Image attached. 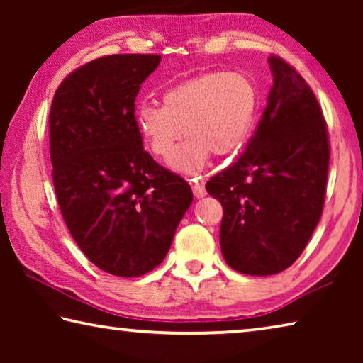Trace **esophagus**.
<instances>
[{
	"mask_svg": "<svg viewBox=\"0 0 363 363\" xmlns=\"http://www.w3.org/2000/svg\"><path fill=\"white\" fill-rule=\"evenodd\" d=\"M192 192L196 196V199H201V196L206 195V190H205V182L201 181H195L192 182Z\"/></svg>",
	"mask_w": 363,
	"mask_h": 363,
	"instance_id": "1",
	"label": "esophagus"
}]
</instances>
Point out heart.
Segmentation results:
<instances>
[{
	"label": "heart",
	"instance_id": "obj_1",
	"mask_svg": "<svg viewBox=\"0 0 363 363\" xmlns=\"http://www.w3.org/2000/svg\"><path fill=\"white\" fill-rule=\"evenodd\" d=\"M257 93L248 77L237 72H210L173 86L163 94V107L143 102L134 112V126L147 149L158 158L171 155L177 140L187 136L169 160V167L195 176L210 157L240 149L255 125Z\"/></svg>",
	"mask_w": 363,
	"mask_h": 363
}]
</instances>
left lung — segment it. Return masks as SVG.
<instances>
[{
  "label": "left lung",
  "mask_w": 363,
  "mask_h": 363,
  "mask_svg": "<svg viewBox=\"0 0 363 363\" xmlns=\"http://www.w3.org/2000/svg\"><path fill=\"white\" fill-rule=\"evenodd\" d=\"M274 84L247 152L206 182L223 205L225 262L247 275L279 274L298 259L323 211L330 144L322 108L304 78L269 57Z\"/></svg>",
  "instance_id": "obj_1"
}]
</instances>
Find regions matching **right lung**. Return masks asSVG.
<instances>
[{
    "instance_id": "add662e5",
    "label": "right lung",
    "mask_w": 363,
    "mask_h": 363,
    "mask_svg": "<svg viewBox=\"0 0 363 363\" xmlns=\"http://www.w3.org/2000/svg\"><path fill=\"white\" fill-rule=\"evenodd\" d=\"M157 54H113L72 72L49 113L57 203L86 257L116 277L162 264L194 195L144 150L134 101Z\"/></svg>"
}]
</instances>
